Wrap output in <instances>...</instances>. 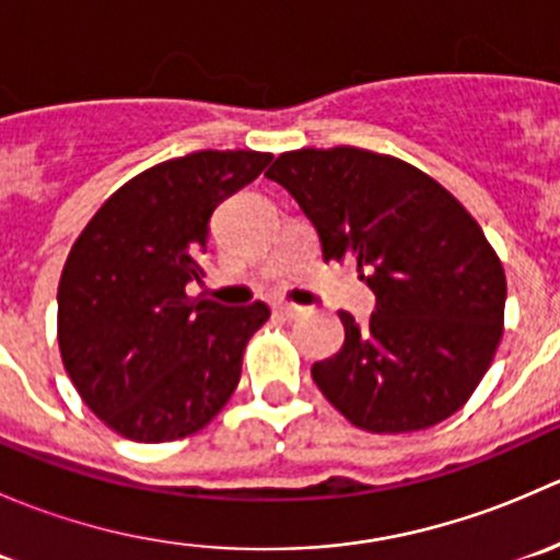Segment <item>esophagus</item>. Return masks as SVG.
<instances>
[{
	"label": "esophagus",
	"instance_id": "34e87169",
	"mask_svg": "<svg viewBox=\"0 0 560 560\" xmlns=\"http://www.w3.org/2000/svg\"><path fill=\"white\" fill-rule=\"evenodd\" d=\"M273 314L281 316V319H298V316L306 314V308L295 306V303H276Z\"/></svg>",
	"mask_w": 560,
	"mask_h": 560
}]
</instances>
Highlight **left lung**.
Wrapping results in <instances>:
<instances>
[{"label":"left lung","instance_id":"1","mask_svg":"<svg viewBox=\"0 0 560 560\" xmlns=\"http://www.w3.org/2000/svg\"><path fill=\"white\" fill-rule=\"evenodd\" d=\"M319 233L325 262L352 259L374 290L360 327L312 376L352 425L409 433L455 415L504 336L506 276L477 219L431 175L389 154L336 145L287 151L265 173Z\"/></svg>","mask_w":560,"mask_h":560}]
</instances>
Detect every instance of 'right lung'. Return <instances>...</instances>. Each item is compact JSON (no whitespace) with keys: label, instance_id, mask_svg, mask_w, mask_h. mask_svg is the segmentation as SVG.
I'll use <instances>...</instances> for the list:
<instances>
[{"label":"right lung","instance_id":"1","mask_svg":"<svg viewBox=\"0 0 560 560\" xmlns=\"http://www.w3.org/2000/svg\"><path fill=\"white\" fill-rule=\"evenodd\" d=\"M273 160L191 151L160 162L103 202L59 279V352L83 404L118 436L175 442L206 428L241 380L248 338L270 308L191 298L208 222Z\"/></svg>","mask_w":560,"mask_h":560}]
</instances>
